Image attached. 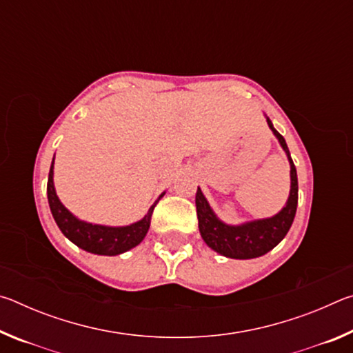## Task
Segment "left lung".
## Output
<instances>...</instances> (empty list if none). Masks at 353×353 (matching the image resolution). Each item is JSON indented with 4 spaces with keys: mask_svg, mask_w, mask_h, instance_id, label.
Segmentation results:
<instances>
[{
    "mask_svg": "<svg viewBox=\"0 0 353 353\" xmlns=\"http://www.w3.org/2000/svg\"><path fill=\"white\" fill-rule=\"evenodd\" d=\"M266 121L290 162V196L282 207V210L270 218L244 221L241 224H227L213 212V208L208 204L207 198L199 187L198 193H196V212H198L202 240L214 252L227 256V259L249 260L268 254L288 234L296 216L299 191L296 166L292 163L290 149L286 146L285 139L274 129V124L268 117Z\"/></svg>",
    "mask_w": 353,
    "mask_h": 353,
    "instance_id": "obj_1",
    "label": "left lung"
}]
</instances>
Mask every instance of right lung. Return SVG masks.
<instances>
[{"instance_id": "obj_1", "label": "right lung", "mask_w": 353, "mask_h": 353, "mask_svg": "<svg viewBox=\"0 0 353 353\" xmlns=\"http://www.w3.org/2000/svg\"><path fill=\"white\" fill-rule=\"evenodd\" d=\"M48 202L54 218L56 224L59 225L62 234L68 238L71 243H74L77 248L90 254L97 255H119L134 249L135 246L145 240V236L151 225V216L154 207L157 202L163 198L165 191L159 196L157 201L149 207L148 213L137 223L129 225H104V224H93L82 221L71 213L65 207L56 193L54 187V159H52L50 176H48Z\"/></svg>"}]
</instances>
